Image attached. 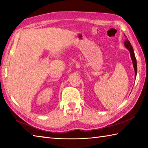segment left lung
Segmentation results:
<instances>
[{
	"mask_svg": "<svg viewBox=\"0 0 148 148\" xmlns=\"http://www.w3.org/2000/svg\"><path fill=\"white\" fill-rule=\"evenodd\" d=\"M124 35H125V34H124ZM125 36L127 37V36H125ZM124 45H125V46L127 48V49L128 50V51H130L131 59H132V60L133 66H134V71H135V78H136V76H137V61H136V56H135V54H134V49H133V48H132V46L130 41L128 40L127 37V39L125 40V42H124Z\"/></svg>",
	"mask_w": 148,
	"mask_h": 148,
	"instance_id": "8db88e82",
	"label": "left lung"
}]
</instances>
